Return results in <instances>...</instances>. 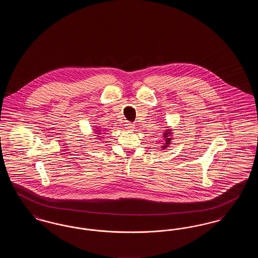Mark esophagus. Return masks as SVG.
<instances>
[{
    "label": "esophagus",
    "instance_id": "esophagus-1",
    "mask_svg": "<svg viewBox=\"0 0 258 258\" xmlns=\"http://www.w3.org/2000/svg\"><path fill=\"white\" fill-rule=\"evenodd\" d=\"M124 125H125V128L128 130V131H134L135 128V124L133 123H130V122H126Z\"/></svg>",
    "mask_w": 258,
    "mask_h": 258
}]
</instances>
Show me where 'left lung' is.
Returning a JSON list of instances; mask_svg holds the SVG:
<instances>
[{
    "instance_id": "left-lung-1",
    "label": "left lung",
    "mask_w": 258,
    "mask_h": 258,
    "mask_svg": "<svg viewBox=\"0 0 258 258\" xmlns=\"http://www.w3.org/2000/svg\"><path fill=\"white\" fill-rule=\"evenodd\" d=\"M171 131L172 130H166L165 131V133H164V135H163V137L165 138V144L162 146V149H165V148L168 147L169 145H170V142H171Z\"/></svg>"
}]
</instances>
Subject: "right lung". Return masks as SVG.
Instances as JSON below:
<instances>
[{"label": "right lung", "mask_w": 258, "mask_h": 258, "mask_svg": "<svg viewBox=\"0 0 258 258\" xmlns=\"http://www.w3.org/2000/svg\"><path fill=\"white\" fill-rule=\"evenodd\" d=\"M98 132H99V133H100V132H101V131H99V130H98ZM98 135H100V134H98ZM98 137H101V136H98Z\"/></svg>", "instance_id": "1"}]
</instances>
